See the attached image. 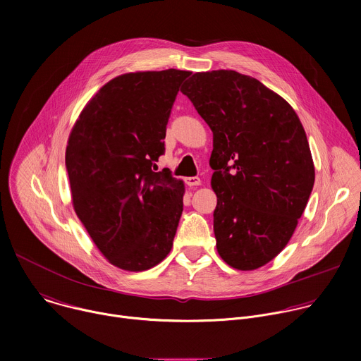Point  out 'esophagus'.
I'll return each mask as SVG.
<instances>
[{
    "label": "esophagus",
    "instance_id": "1",
    "mask_svg": "<svg viewBox=\"0 0 361 361\" xmlns=\"http://www.w3.org/2000/svg\"><path fill=\"white\" fill-rule=\"evenodd\" d=\"M184 181L188 187H195V185L201 184V180L198 177H187V178H184Z\"/></svg>",
    "mask_w": 361,
    "mask_h": 361
}]
</instances>
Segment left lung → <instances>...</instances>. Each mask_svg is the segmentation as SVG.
Returning a JSON list of instances; mask_svg holds the SVG:
<instances>
[{
  "instance_id": "left-lung-1",
  "label": "left lung",
  "mask_w": 361,
  "mask_h": 361,
  "mask_svg": "<svg viewBox=\"0 0 361 361\" xmlns=\"http://www.w3.org/2000/svg\"><path fill=\"white\" fill-rule=\"evenodd\" d=\"M181 92L213 131L217 251L233 269H259L287 245L312 194L305 131L283 97L233 70L195 73Z\"/></svg>"
}]
</instances>
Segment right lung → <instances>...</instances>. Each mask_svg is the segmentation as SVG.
Here are the masks:
<instances>
[{"mask_svg": "<svg viewBox=\"0 0 361 361\" xmlns=\"http://www.w3.org/2000/svg\"><path fill=\"white\" fill-rule=\"evenodd\" d=\"M190 71L116 77L88 101L75 121L66 167L75 214L116 267L144 271L173 247L184 184L154 171L181 82Z\"/></svg>", "mask_w": 361, "mask_h": 361, "instance_id": "1", "label": "right lung"}]
</instances>
